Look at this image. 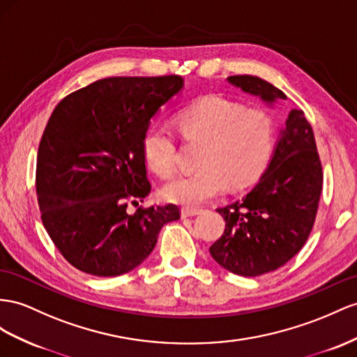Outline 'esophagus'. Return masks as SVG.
I'll use <instances>...</instances> for the list:
<instances>
[{
    "label": "esophagus",
    "mask_w": 357,
    "mask_h": 357,
    "mask_svg": "<svg viewBox=\"0 0 357 357\" xmlns=\"http://www.w3.org/2000/svg\"><path fill=\"white\" fill-rule=\"evenodd\" d=\"M197 214H200V209H197V208L184 206V208L181 209V215H182V217H195V215H197Z\"/></svg>",
    "instance_id": "34e87169"
}]
</instances>
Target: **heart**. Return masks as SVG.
<instances>
[{
	"label": "heart",
	"instance_id": "obj_1",
	"mask_svg": "<svg viewBox=\"0 0 357 357\" xmlns=\"http://www.w3.org/2000/svg\"><path fill=\"white\" fill-rule=\"evenodd\" d=\"M187 140L205 142L199 170L181 172L162 185L170 202L196 206L235 188L253 184L266 170L274 149V123L259 108H245L222 96H206L178 114ZM148 166L161 176L175 170L178 142L166 123H152L142 140Z\"/></svg>",
	"mask_w": 357,
	"mask_h": 357
}]
</instances>
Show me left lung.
Segmentation results:
<instances>
[{"label":"left lung","instance_id":"left-lung-1","mask_svg":"<svg viewBox=\"0 0 357 357\" xmlns=\"http://www.w3.org/2000/svg\"><path fill=\"white\" fill-rule=\"evenodd\" d=\"M227 81L270 105L287 99L258 77L234 75ZM321 190L323 169L312 126L301 109H291L258 184L241 200L217 209L226 227L209 253L223 268L245 278L285 266L312 231Z\"/></svg>","mask_w":357,"mask_h":357}]
</instances>
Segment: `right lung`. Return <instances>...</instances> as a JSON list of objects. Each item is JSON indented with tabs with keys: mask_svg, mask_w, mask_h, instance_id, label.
Segmentation results:
<instances>
[{
	"mask_svg": "<svg viewBox=\"0 0 357 357\" xmlns=\"http://www.w3.org/2000/svg\"><path fill=\"white\" fill-rule=\"evenodd\" d=\"M179 75L98 79L61 99L45 128L36 193L45 229L70 266L93 276L131 271L149 257L179 208L128 205L151 193L142 140Z\"/></svg>",
	"mask_w": 357,
	"mask_h": 357,
	"instance_id": "add662e5",
	"label": "right lung"
}]
</instances>
